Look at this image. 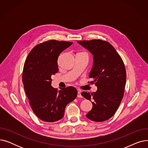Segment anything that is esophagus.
Segmentation results:
<instances>
[{
    "label": "esophagus",
    "mask_w": 148,
    "mask_h": 148,
    "mask_svg": "<svg viewBox=\"0 0 148 148\" xmlns=\"http://www.w3.org/2000/svg\"><path fill=\"white\" fill-rule=\"evenodd\" d=\"M77 97H79V98L82 97V96L81 95V91L80 90H78V92H77Z\"/></svg>",
    "instance_id": "34e87169"
}]
</instances>
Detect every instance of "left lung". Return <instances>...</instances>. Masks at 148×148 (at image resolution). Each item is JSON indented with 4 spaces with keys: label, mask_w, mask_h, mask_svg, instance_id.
I'll list each match as a JSON object with an SVG mask.
<instances>
[{
    "label": "left lung",
    "mask_w": 148,
    "mask_h": 148,
    "mask_svg": "<svg viewBox=\"0 0 148 148\" xmlns=\"http://www.w3.org/2000/svg\"><path fill=\"white\" fill-rule=\"evenodd\" d=\"M93 55L94 63L89 75L97 90L83 92L82 95L91 101L92 108L86 115L91 121L103 122L112 118L121 103L126 83L123 62L109 42L101 40L77 41Z\"/></svg>",
    "instance_id": "left-lung-1"
}]
</instances>
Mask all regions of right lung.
<instances>
[{
    "label": "right lung",
    "instance_id": "add662e5",
    "mask_svg": "<svg viewBox=\"0 0 148 148\" xmlns=\"http://www.w3.org/2000/svg\"><path fill=\"white\" fill-rule=\"evenodd\" d=\"M72 42L49 40L36 45L29 53L22 80L31 108L41 120L53 122L64 116L66 105L77 97V90L68 86L58 90L51 86V77L59 71L60 53Z\"/></svg>",
    "mask_w": 148,
    "mask_h": 148
}]
</instances>
